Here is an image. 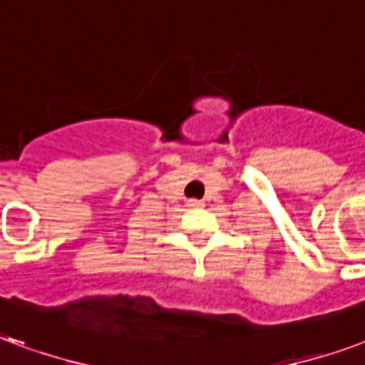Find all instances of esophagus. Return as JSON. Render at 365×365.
I'll list each match as a JSON object with an SVG mask.
<instances>
[{
  "label": "esophagus",
  "mask_w": 365,
  "mask_h": 365,
  "mask_svg": "<svg viewBox=\"0 0 365 365\" xmlns=\"http://www.w3.org/2000/svg\"><path fill=\"white\" fill-rule=\"evenodd\" d=\"M187 207L199 208V207H202V202H201V201H195V199H191V201H187Z\"/></svg>",
  "instance_id": "1"
}]
</instances>
